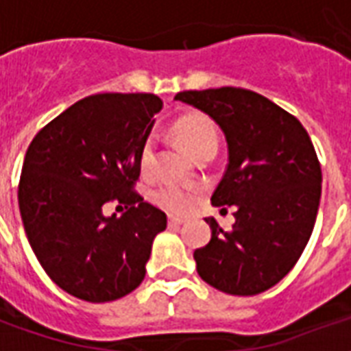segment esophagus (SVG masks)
<instances>
[{"label":"esophagus","instance_id":"esophagus-1","mask_svg":"<svg viewBox=\"0 0 351 351\" xmlns=\"http://www.w3.org/2000/svg\"><path fill=\"white\" fill-rule=\"evenodd\" d=\"M184 218H176V216H169V226H182Z\"/></svg>","mask_w":351,"mask_h":351}]
</instances>
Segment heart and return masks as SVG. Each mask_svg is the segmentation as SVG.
<instances>
[{
  "label": "heart",
  "mask_w": 351,
  "mask_h": 351,
  "mask_svg": "<svg viewBox=\"0 0 351 351\" xmlns=\"http://www.w3.org/2000/svg\"><path fill=\"white\" fill-rule=\"evenodd\" d=\"M173 135H175L176 143L182 146L184 152L190 156L191 160L197 158L201 154L213 152L216 154L218 150V143H220V135H218V128L216 123L205 114H186L178 118L173 125ZM138 161H141V169L148 171L152 167L154 161V143L146 141L141 154H138ZM154 201L165 208L167 213L182 214L191 206V195L186 190H182L176 184H167L161 186L160 190L154 193Z\"/></svg>",
  "instance_id": "obj_1"
}]
</instances>
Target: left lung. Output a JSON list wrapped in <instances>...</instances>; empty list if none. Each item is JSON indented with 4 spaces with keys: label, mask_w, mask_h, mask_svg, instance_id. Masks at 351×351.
<instances>
[{
    "label": "left lung",
    "mask_w": 351,
    "mask_h": 351,
    "mask_svg": "<svg viewBox=\"0 0 351 351\" xmlns=\"http://www.w3.org/2000/svg\"><path fill=\"white\" fill-rule=\"evenodd\" d=\"M175 99L210 116L228 143V169L210 201L235 206V223L223 231L206 218L213 237L193 252L199 276L229 295L267 291L293 269L316 223L322 169L308 133L243 88L190 90Z\"/></svg>",
    "instance_id": "1"
}]
</instances>
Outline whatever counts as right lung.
Returning a JSON list of instances; mask_svg holds the SVG:
<instances>
[{"label": "right lung", "instance_id": "add662e5", "mask_svg": "<svg viewBox=\"0 0 351 351\" xmlns=\"http://www.w3.org/2000/svg\"><path fill=\"white\" fill-rule=\"evenodd\" d=\"M163 101L154 93H97L65 108L27 148L19 206L39 263L64 291L88 302L116 301L145 280L167 216L133 184L138 154ZM108 200L130 206L105 217Z\"/></svg>", "mask_w": 351, "mask_h": 351}]
</instances>
